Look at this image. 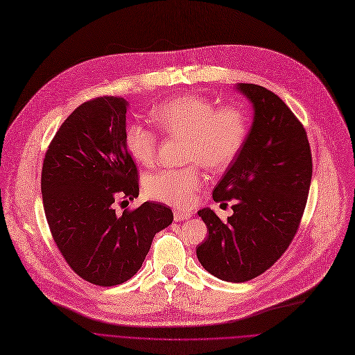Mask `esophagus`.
Returning <instances> with one entry per match:
<instances>
[{"label":"esophagus","mask_w":355,"mask_h":355,"mask_svg":"<svg viewBox=\"0 0 355 355\" xmlns=\"http://www.w3.org/2000/svg\"><path fill=\"white\" fill-rule=\"evenodd\" d=\"M191 216L189 212H185V211H181V209H174V219L178 222V220H185Z\"/></svg>","instance_id":"esophagus-1"}]
</instances>
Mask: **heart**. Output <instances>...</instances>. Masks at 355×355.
Listing matches in <instances>:
<instances>
[{"instance_id": "heart-1", "label": "heart", "mask_w": 355, "mask_h": 355, "mask_svg": "<svg viewBox=\"0 0 355 355\" xmlns=\"http://www.w3.org/2000/svg\"><path fill=\"white\" fill-rule=\"evenodd\" d=\"M153 121L168 136L185 137L182 168H163L146 177V194L164 204L188 208L205 185L202 164L209 171L227 170L241 154L249 135L250 120L241 106H220L204 96L184 94L151 112ZM158 136L141 123L124 130V146L140 166L150 167L157 155Z\"/></svg>"}]
</instances>
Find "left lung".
I'll use <instances>...</instances> for the list:
<instances>
[{
    "label": "left lung",
    "mask_w": 355,
    "mask_h": 355,
    "mask_svg": "<svg viewBox=\"0 0 355 355\" xmlns=\"http://www.w3.org/2000/svg\"><path fill=\"white\" fill-rule=\"evenodd\" d=\"M238 90L253 103V124L212 192L215 202L232 201L234 214L222 220L209 208L198 211L209 234L197 248L205 270L234 283L266 272L292 243L313 174L307 133L295 113L263 86L238 83Z\"/></svg>",
    "instance_id": "8db88e82"
}]
</instances>
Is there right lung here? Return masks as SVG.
Instances as JSON below:
<instances>
[{
  "mask_svg": "<svg viewBox=\"0 0 355 355\" xmlns=\"http://www.w3.org/2000/svg\"><path fill=\"white\" fill-rule=\"evenodd\" d=\"M125 106L99 96L76 107L52 139L41 175L58 249L78 276L105 287L132 279L154 235L174 219L170 207L150 201L116 214L114 201L139 197V171L124 146Z\"/></svg>",
  "mask_w": 355,
  "mask_h": 355,
  "instance_id": "obj_1",
  "label": "right lung"
}]
</instances>
